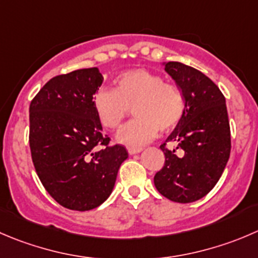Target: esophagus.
<instances>
[{
  "instance_id": "obj_1",
  "label": "esophagus",
  "mask_w": 258,
  "mask_h": 258,
  "mask_svg": "<svg viewBox=\"0 0 258 258\" xmlns=\"http://www.w3.org/2000/svg\"><path fill=\"white\" fill-rule=\"evenodd\" d=\"M127 151H128L130 155H136V154H140V152L142 151V149H134V147H130Z\"/></svg>"
}]
</instances>
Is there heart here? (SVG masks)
<instances>
[{"label":"heart","mask_w":258,"mask_h":258,"mask_svg":"<svg viewBox=\"0 0 258 258\" xmlns=\"http://www.w3.org/2000/svg\"><path fill=\"white\" fill-rule=\"evenodd\" d=\"M114 89L101 88L93 96L97 118L107 130H116L134 107V121L117 134V141L141 147L159 134L179 124L185 113V98L179 87L165 82L160 74L144 68L130 69L114 81Z\"/></svg>","instance_id":"obj_1"}]
</instances>
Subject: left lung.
<instances>
[{"mask_svg":"<svg viewBox=\"0 0 258 258\" xmlns=\"http://www.w3.org/2000/svg\"><path fill=\"white\" fill-rule=\"evenodd\" d=\"M165 71L181 89L185 113L160 146L165 164L154 182L161 196L176 203H191L206 197L223 174L231 154V128L226 98L213 81L179 61L165 64ZM166 142L183 150L177 157Z\"/></svg>","mask_w":258,"mask_h":258,"instance_id":"obj_1","label":"left lung"}]
</instances>
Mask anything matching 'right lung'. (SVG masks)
I'll return each instance as SVG.
<instances>
[{"label":"right lung","mask_w":258,"mask_h":258,"mask_svg":"<svg viewBox=\"0 0 258 258\" xmlns=\"http://www.w3.org/2000/svg\"><path fill=\"white\" fill-rule=\"evenodd\" d=\"M98 68L50 79L30 103L31 159L46 191L64 208L86 212L109 197L126 147L109 145L93 108Z\"/></svg>","instance_id":"obj_1"}]
</instances>
